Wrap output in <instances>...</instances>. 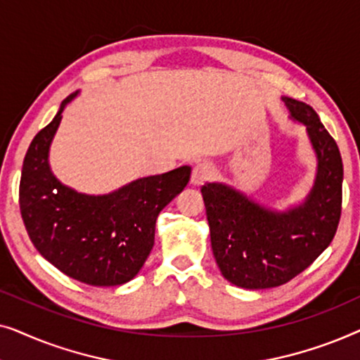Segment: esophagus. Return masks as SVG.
Returning a JSON list of instances; mask_svg holds the SVG:
<instances>
[{
    "instance_id": "obj_1",
    "label": "esophagus",
    "mask_w": 360,
    "mask_h": 360,
    "mask_svg": "<svg viewBox=\"0 0 360 360\" xmlns=\"http://www.w3.org/2000/svg\"><path fill=\"white\" fill-rule=\"evenodd\" d=\"M211 176H213V167L210 164H198L193 167V172H191V179H190V184L193 186H200L203 185L205 181H208Z\"/></svg>"
}]
</instances>
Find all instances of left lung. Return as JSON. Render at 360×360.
I'll return each mask as SVG.
<instances>
[{
  "label": "left lung",
  "instance_id": "1",
  "mask_svg": "<svg viewBox=\"0 0 360 360\" xmlns=\"http://www.w3.org/2000/svg\"><path fill=\"white\" fill-rule=\"evenodd\" d=\"M290 120L304 126L316 159L307 196L282 210L224 181L201 188L211 249L223 277L248 290L274 288L309 267L331 244L342 203V159L313 108L282 96Z\"/></svg>",
  "mask_w": 360,
  "mask_h": 360
}]
</instances>
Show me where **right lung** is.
Returning a JSON list of instances; mask_svg holds the SVG:
<instances>
[{
  "mask_svg": "<svg viewBox=\"0 0 360 360\" xmlns=\"http://www.w3.org/2000/svg\"><path fill=\"white\" fill-rule=\"evenodd\" d=\"M34 137L24 157L19 208L39 254L60 272L93 287H117L139 274L154 248L157 216L188 184L191 167L142 176L110 193L62 184L49 162L62 112Z\"/></svg>",
  "mask_w": 360,
  "mask_h": 360,
  "instance_id": "1",
  "label": "right lung"
}]
</instances>
